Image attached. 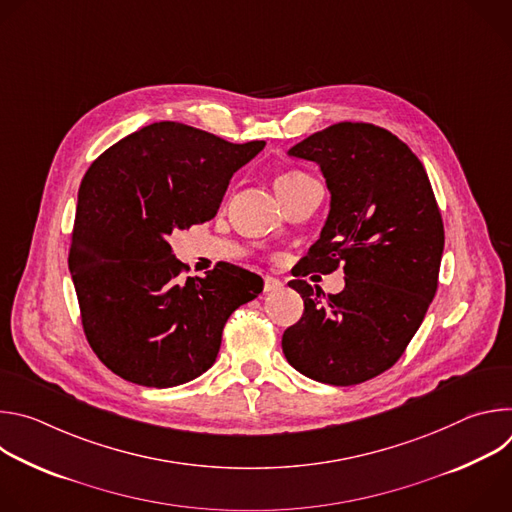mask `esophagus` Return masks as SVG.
<instances>
[{"mask_svg": "<svg viewBox=\"0 0 512 512\" xmlns=\"http://www.w3.org/2000/svg\"><path fill=\"white\" fill-rule=\"evenodd\" d=\"M263 281H265L263 289L267 291V294H269V291H277V289H281V287H283L281 279H277V277H271V275H267Z\"/></svg>", "mask_w": 512, "mask_h": 512, "instance_id": "34e87169", "label": "esophagus"}]
</instances>
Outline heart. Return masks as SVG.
Instances as JSON below:
<instances>
[{
	"mask_svg": "<svg viewBox=\"0 0 512 512\" xmlns=\"http://www.w3.org/2000/svg\"><path fill=\"white\" fill-rule=\"evenodd\" d=\"M310 176L304 174V172H285L281 174L277 180H275V186H281V184H296V182H302V180H308Z\"/></svg>",
	"mask_w": 512,
	"mask_h": 512,
	"instance_id": "b5f03b06",
	"label": "heart"
}]
</instances>
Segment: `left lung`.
Returning <instances> with one entry per match:
<instances>
[{"instance_id": "obj_1", "label": "left lung", "mask_w": 512, "mask_h": 512, "mask_svg": "<svg viewBox=\"0 0 512 512\" xmlns=\"http://www.w3.org/2000/svg\"><path fill=\"white\" fill-rule=\"evenodd\" d=\"M320 166L330 212L306 273L344 267V289L324 294L294 279L304 316L283 332L287 362L308 379L348 387L399 360L435 296L444 223L423 164L371 123H336L287 152Z\"/></svg>"}]
</instances>
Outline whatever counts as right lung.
Instances as JSON below:
<instances>
[{"label":"right lung","instance_id":"add662e5","mask_svg":"<svg viewBox=\"0 0 512 512\" xmlns=\"http://www.w3.org/2000/svg\"><path fill=\"white\" fill-rule=\"evenodd\" d=\"M265 141L160 121L103 152L79 188L68 269L95 354L121 379L176 387L206 373L229 316L263 291L231 263L180 277L168 237L210 221Z\"/></svg>","mask_w":512,"mask_h":512}]
</instances>
